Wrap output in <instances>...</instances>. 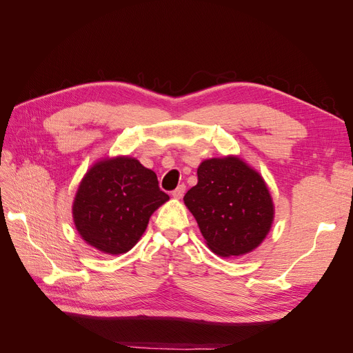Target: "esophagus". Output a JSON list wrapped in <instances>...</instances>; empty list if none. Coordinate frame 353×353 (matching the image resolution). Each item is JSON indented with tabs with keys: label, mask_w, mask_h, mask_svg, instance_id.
<instances>
[{
	"label": "esophagus",
	"mask_w": 353,
	"mask_h": 353,
	"mask_svg": "<svg viewBox=\"0 0 353 353\" xmlns=\"http://www.w3.org/2000/svg\"><path fill=\"white\" fill-rule=\"evenodd\" d=\"M184 193H185V185L181 184V185H178V187L172 191V196H174L175 199H181V197L184 196Z\"/></svg>",
	"instance_id": "esophagus-1"
}]
</instances>
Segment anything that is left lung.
Returning <instances> with one entry per match:
<instances>
[{"instance_id":"left-lung-1","label":"left lung","mask_w":353,"mask_h":353,"mask_svg":"<svg viewBox=\"0 0 353 353\" xmlns=\"http://www.w3.org/2000/svg\"><path fill=\"white\" fill-rule=\"evenodd\" d=\"M197 178L184 203L209 249L230 258L258 248L274 219L272 199L262 176L239 157H223L201 162Z\"/></svg>"}]
</instances>
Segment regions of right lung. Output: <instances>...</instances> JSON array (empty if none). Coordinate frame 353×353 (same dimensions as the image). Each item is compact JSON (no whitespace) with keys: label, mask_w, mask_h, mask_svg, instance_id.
I'll return each instance as SVG.
<instances>
[{"label":"right lung","mask_w":353,"mask_h":353,"mask_svg":"<svg viewBox=\"0 0 353 353\" xmlns=\"http://www.w3.org/2000/svg\"><path fill=\"white\" fill-rule=\"evenodd\" d=\"M166 200L169 196L159 188L156 174L138 160H103L82 179L73 201V221L92 248L121 254L134 248L152 213Z\"/></svg>","instance_id":"add662e5"}]
</instances>
